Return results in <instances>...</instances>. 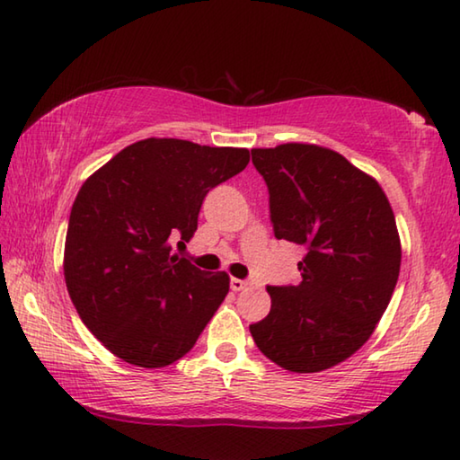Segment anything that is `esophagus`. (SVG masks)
Returning a JSON list of instances; mask_svg holds the SVG:
<instances>
[{
    "label": "esophagus",
    "mask_w": 460,
    "mask_h": 460,
    "mask_svg": "<svg viewBox=\"0 0 460 460\" xmlns=\"http://www.w3.org/2000/svg\"><path fill=\"white\" fill-rule=\"evenodd\" d=\"M229 286H231L233 292H241V290H245V288H247V282H245V279H239V278H231Z\"/></svg>",
    "instance_id": "obj_1"
}]
</instances>
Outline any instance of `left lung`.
<instances>
[{
  "mask_svg": "<svg viewBox=\"0 0 460 460\" xmlns=\"http://www.w3.org/2000/svg\"><path fill=\"white\" fill-rule=\"evenodd\" d=\"M276 239L306 249L300 282L268 286L270 314L249 324L279 367L314 373L371 337L398 284L402 247L381 186L341 154L310 144L252 150Z\"/></svg>",
  "mask_w": 460,
  "mask_h": 460,
  "instance_id": "left-lung-1",
  "label": "left lung"
}]
</instances>
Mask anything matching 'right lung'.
Here are the masks:
<instances>
[{
  "label": "right lung",
  "instance_id": "1",
  "mask_svg": "<svg viewBox=\"0 0 460 460\" xmlns=\"http://www.w3.org/2000/svg\"><path fill=\"white\" fill-rule=\"evenodd\" d=\"M247 162L245 147L147 137L81 186L65 243L66 290L115 357L154 369L194 347L229 292V276H208L172 243L194 235L208 190Z\"/></svg>",
  "mask_w": 460,
  "mask_h": 460
}]
</instances>
